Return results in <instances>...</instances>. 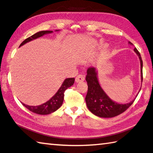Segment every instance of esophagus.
<instances>
[{"instance_id":"esophagus-1","label":"esophagus","mask_w":153,"mask_h":153,"mask_svg":"<svg viewBox=\"0 0 153 153\" xmlns=\"http://www.w3.org/2000/svg\"><path fill=\"white\" fill-rule=\"evenodd\" d=\"M85 79V76L83 75H79L76 77V83H80L84 82Z\"/></svg>"}]
</instances>
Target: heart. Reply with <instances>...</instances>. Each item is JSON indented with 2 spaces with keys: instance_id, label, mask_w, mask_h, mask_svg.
<instances>
[{
  "instance_id": "obj_1",
  "label": "heart",
  "mask_w": 153,
  "mask_h": 153,
  "mask_svg": "<svg viewBox=\"0 0 153 153\" xmlns=\"http://www.w3.org/2000/svg\"><path fill=\"white\" fill-rule=\"evenodd\" d=\"M104 47H105V46H104Z\"/></svg>"
}]
</instances>
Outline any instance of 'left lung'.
Returning a JSON list of instances; mask_svg holds the SVG:
<instances>
[{
	"instance_id": "left-lung-1",
	"label": "left lung",
	"mask_w": 153,
	"mask_h": 153,
	"mask_svg": "<svg viewBox=\"0 0 153 153\" xmlns=\"http://www.w3.org/2000/svg\"><path fill=\"white\" fill-rule=\"evenodd\" d=\"M128 43L133 45L130 42ZM134 51L140 60V77L141 82H143V60L137 48H134ZM98 74V70L95 68L90 67L87 69L85 80L88 83V90L85 100L88 108L94 115L101 118H112L120 114L132 104L138 93L135 98L128 103H118L112 100L102 89L100 84Z\"/></svg>"
}]
</instances>
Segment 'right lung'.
Here are the masks:
<instances>
[{"label": "right lung", "mask_w": 153, "mask_h": 153, "mask_svg": "<svg viewBox=\"0 0 153 153\" xmlns=\"http://www.w3.org/2000/svg\"><path fill=\"white\" fill-rule=\"evenodd\" d=\"M59 30H55V31H59ZM53 30H41V31L36 33L35 34L30 36L29 38L26 39L25 40L22 42V43L19 46V48L23 46L27 43L31 41L34 39H36L39 37H42V36L52 33ZM75 81V78H66L63 81V84L61 85L59 90L55 93V95L52 97L51 99H49L48 102L39 105H26L23 103V105L25 107H26L27 109L30 111L34 112L37 114L41 115H47L49 114L52 112H54L55 111L59 109L62 106L63 102V98H64V92L71 85H74Z\"/></svg>", "instance_id": "1"}]
</instances>
